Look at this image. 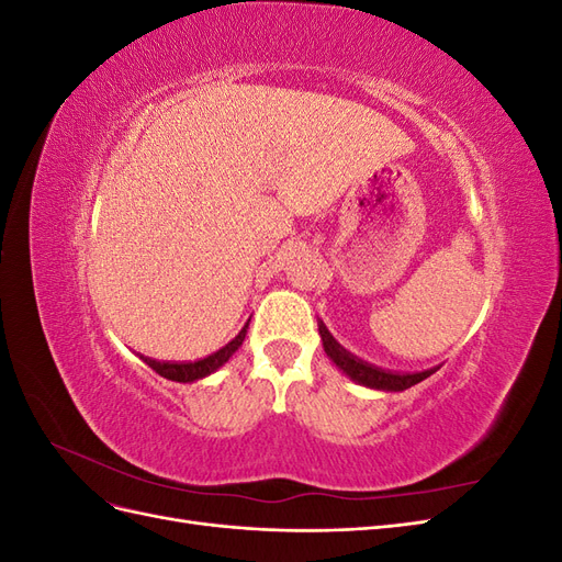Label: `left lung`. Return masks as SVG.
<instances>
[{
    "mask_svg": "<svg viewBox=\"0 0 562 562\" xmlns=\"http://www.w3.org/2000/svg\"><path fill=\"white\" fill-rule=\"evenodd\" d=\"M318 333L323 339V349L333 359V363L349 375L353 382H359L363 386L370 389H382V391H403V389H411L417 382L431 378L436 368L429 370H422V372H391V370H382L378 366H372L368 361H361L359 356L349 353L342 345L337 342V339L328 333V328L318 323Z\"/></svg>",
    "mask_w": 562,
    "mask_h": 562,
    "instance_id": "8db88e82",
    "label": "left lung"
}]
</instances>
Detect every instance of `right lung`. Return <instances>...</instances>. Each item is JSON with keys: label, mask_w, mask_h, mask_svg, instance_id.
<instances>
[{"label": "right lung", "mask_w": 562, "mask_h": 562, "mask_svg": "<svg viewBox=\"0 0 562 562\" xmlns=\"http://www.w3.org/2000/svg\"><path fill=\"white\" fill-rule=\"evenodd\" d=\"M246 328H248V323L241 328V333L232 339V342H227L223 349L213 351L211 356H206V359L184 361V363L155 361V359H147V356H140V359H143L151 370L159 372V375L166 378V380H173V382H194V380H201V378L211 375V372H215L220 366L229 361V356L241 347L244 337H246Z\"/></svg>", "instance_id": "add662e5"}]
</instances>
